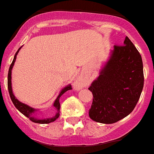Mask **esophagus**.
Wrapping results in <instances>:
<instances>
[{"label":"esophagus","mask_w":154,"mask_h":154,"mask_svg":"<svg viewBox=\"0 0 154 154\" xmlns=\"http://www.w3.org/2000/svg\"><path fill=\"white\" fill-rule=\"evenodd\" d=\"M86 85V81L83 77H79L74 82V88L76 89H81Z\"/></svg>","instance_id":"esophagus-1"}]
</instances>
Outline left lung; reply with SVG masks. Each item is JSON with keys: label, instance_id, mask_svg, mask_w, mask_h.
Listing matches in <instances>:
<instances>
[{"label": "left lung", "instance_id": "obj_1", "mask_svg": "<svg viewBox=\"0 0 154 154\" xmlns=\"http://www.w3.org/2000/svg\"><path fill=\"white\" fill-rule=\"evenodd\" d=\"M144 85L143 60L128 37L114 45L109 60L88 89L93 100L89 117L103 124H113L130 114Z\"/></svg>", "mask_w": 154, "mask_h": 154}]
</instances>
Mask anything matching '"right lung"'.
Segmentation results:
<instances>
[{"label": "right lung", "instance_id": "right-lung-1", "mask_svg": "<svg viewBox=\"0 0 154 154\" xmlns=\"http://www.w3.org/2000/svg\"><path fill=\"white\" fill-rule=\"evenodd\" d=\"M21 48H19V50L16 51L15 55V57H14L13 61L11 63V66L9 67V70H8V92L9 95H10V97H11V99L13 104L15 105V106L18 109V110L19 112H21L23 115H25L26 117H28V118L31 121H33L34 123H38V124H49L51 123V122H53V121H55L56 119L59 118V109H60V103H59V98L61 97V95H63V93H65L66 91H68V90H70L72 89V87H71V85H68L66 87H65L60 92V94L59 95V96L57 97V99H55V103L53 104V106H55V109H56V114L53 117H51V118H46V119H38L37 117H35L33 116V113L36 111V109H34L32 107H29V106L26 105L24 103H21V102H19L17 99H15V95H13V93H12V89H11V69H12V67L14 66V63H15V59H16V55H17L18 52L20 50Z\"/></svg>", "mask_w": 154, "mask_h": 154}]
</instances>
